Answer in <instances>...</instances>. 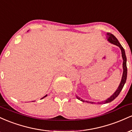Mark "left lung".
Wrapping results in <instances>:
<instances>
[{
  "label": "left lung",
  "mask_w": 132,
  "mask_h": 132,
  "mask_svg": "<svg viewBox=\"0 0 132 132\" xmlns=\"http://www.w3.org/2000/svg\"><path fill=\"white\" fill-rule=\"evenodd\" d=\"M107 40H108L109 42L110 43L113 44V45H117L120 48L121 51H122V57H123V75H122V81H121L120 83V85L118 87V89H117V90L116 92H114V94L112 95L111 97H110L109 98H108L107 100H105V101H102V102L98 103L99 104H107V103H109L112 101H113L118 95H119L120 92H121V90H122L123 89L124 84H125V82H126L127 80V57L126 56H125V50H124L122 46V45H120V43H119V42L118 41L117 39L116 38V37H115L114 35L112 34H111L110 33H107ZM77 99L79 100H81V101L82 102H84V101H82L81 98L79 97L76 96ZM86 102H87V101H86ZM90 103H93L91 102H89Z\"/></svg>",
  "instance_id": "obj_1"
}]
</instances>
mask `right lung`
<instances>
[{"instance_id": "1", "label": "right lung", "mask_w": 132, "mask_h": 132, "mask_svg": "<svg viewBox=\"0 0 132 132\" xmlns=\"http://www.w3.org/2000/svg\"><path fill=\"white\" fill-rule=\"evenodd\" d=\"M46 95H45V96H44L43 98H42V99H43V98H44V97H46Z\"/></svg>"}]
</instances>
